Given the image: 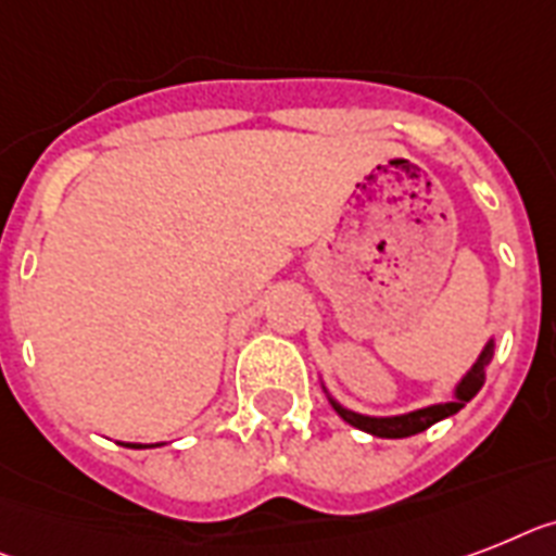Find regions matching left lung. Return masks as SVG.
<instances>
[{"label":"left lung","mask_w":556,"mask_h":556,"mask_svg":"<svg viewBox=\"0 0 556 556\" xmlns=\"http://www.w3.org/2000/svg\"><path fill=\"white\" fill-rule=\"evenodd\" d=\"M494 357V338L483 346V352H480V357L475 361V366H471L466 375L460 378V383L454 387V397L446 403H434V406H426V409H415V412H406V415H394V417H369V415H361V412H352L346 409V406H341V403L334 401L332 394L327 392V387H324V392H327L329 403H332V409L338 412V415L346 420L350 426H355V429H361V432H369L375 434V438H412V434H420L426 432L429 426H434L438 420H443V417H452L457 415V412L466 406V403L475 397L480 389H483L485 383V366L492 364Z\"/></svg>","instance_id":"8db88e82"}]
</instances>
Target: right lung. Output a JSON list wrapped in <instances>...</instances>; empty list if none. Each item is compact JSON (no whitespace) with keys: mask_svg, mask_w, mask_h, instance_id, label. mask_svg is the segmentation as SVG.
<instances>
[{"mask_svg":"<svg viewBox=\"0 0 556 556\" xmlns=\"http://www.w3.org/2000/svg\"><path fill=\"white\" fill-rule=\"evenodd\" d=\"M122 446H130V448H141V443H122ZM155 446H162V443H155ZM147 448V446H144Z\"/></svg>","mask_w":556,"mask_h":556,"instance_id":"add662e5","label":"right lung"}]
</instances>
